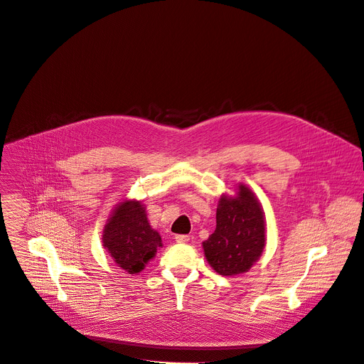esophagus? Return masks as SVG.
<instances>
[{
  "instance_id": "obj_1",
  "label": "esophagus",
  "mask_w": 364,
  "mask_h": 364,
  "mask_svg": "<svg viewBox=\"0 0 364 364\" xmlns=\"http://www.w3.org/2000/svg\"><path fill=\"white\" fill-rule=\"evenodd\" d=\"M176 242H178V243H187V242H190V236H188V235H177V236H176Z\"/></svg>"
}]
</instances>
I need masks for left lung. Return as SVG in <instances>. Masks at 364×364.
<instances>
[{"mask_svg":"<svg viewBox=\"0 0 364 364\" xmlns=\"http://www.w3.org/2000/svg\"><path fill=\"white\" fill-rule=\"evenodd\" d=\"M264 247V212L253 193L239 186L237 197L219 201L216 230L203 242L205 259L218 274L233 277L247 272Z\"/></svg>","mask_w":364,"mask_h":364,"instance_id":"obj_1","label":"left lung"}]
</instances>
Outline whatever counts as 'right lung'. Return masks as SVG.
Here are the masks:
<instances>
[{
	"label": "right lung",
	"mask_w": 364,
	"mask_h": 364,
	"mask_svg": "<svg viewBox=\"0 0 364 364\" xmlns=\"http://www.w3.org/2000/svg\"><path fill=\"white\" fill-rule=\"evenodd\" d=\"M102 242L119 268L138 274L161 246V236L149 226L141 201H124L108 220Z\"/></svg>",
	"instance_id": "add662e5"
}]
</instances>
